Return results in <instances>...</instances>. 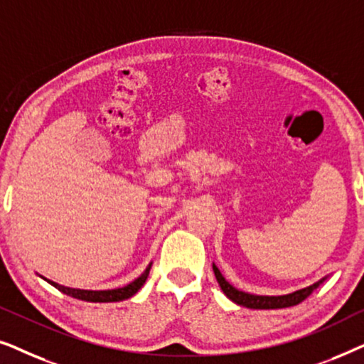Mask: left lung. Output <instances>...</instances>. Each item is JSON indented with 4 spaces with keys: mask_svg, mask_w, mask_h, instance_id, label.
<instances>
[{
    "mask_svg": "<svg viewBox=\"0 0 364 364\" xmlns=\"http://www.w3.org/2000/svg\"><path fill=\"white\" fill-rule=\"evenodd\" d=\"M212 268H213V273H215L218 285H220L222 291L225 293L227 298H230V300L233 303H237V305L253 308V310H277V308L295 306L303 300H306V298L310 296L311 293L315 291L316 288L328 278V277L321 278V280H318L310 287L301 288V290H296L293 293H287V295H253V293L242 291L233 285H230V283L225 280V277L222 275L220 270H218L215 263H212Z\"/></svg>",
    "mask_w": 364,
    "mask_h": 364,
    "instance_id": "left-lung-1",
    "label": "left lung"
}]
</instances>
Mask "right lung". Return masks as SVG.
<instances>
[{"mask_svg":"<svg viewBox=\"0 0 364 364\" xmlns=\"http://www.w3.org/2000/svg\"><path fill=\"white\" fill-rule=\"evenodd\" d=\"M151 267H152V262L149 263L147 268L142 272L141 277H137L136 280L131 282L126 287L112 288V290H82V288H71V287L59 285V283H56V282L48 280V278H44L41 275H39V277H41L43 280H46L49 285H53L54 288H58L59 291L66 293V295L73 296V298H77V300L92 301V303H111V301L127 300V298H131L132 295H136V293L142 288L144 283H146L147 277H149V272H151Z\"/></svg>","mask_w":364,"mask_h":364,"instance_id":"1","label":"right lung"}]
</instances>
